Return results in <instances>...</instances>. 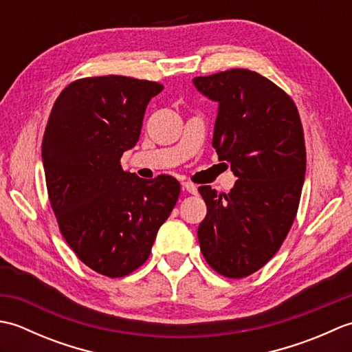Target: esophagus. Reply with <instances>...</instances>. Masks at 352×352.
I'll return each mask as SVG.
<instances>
[{
  "label": "esophagus",
  "instance_id": "obj_1",
  "mask_svg": "<svg viewBox=\"0 0 352 352\" xmlns=\"http://www.w3.org/2000/svg\"><path fill=\"white\" fill-rule=\"evenodd\" d=\"M182 186H183V189H184L186 192H189V193H197V192H198L197 186L193 184V183H190V182H183Z\"/></svg>",
  "mask_w": 352,
  "mask_h": 352
}]
</instances>
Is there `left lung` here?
Returning a JSON list of instances; mask_svg holds the SVG:
<instances>
[{
  "mask_svg": "<svg viewBox=\"0 0 352 352\" xmlns=\"http://www.w3.org/2000/svg\"><path fill=\"white\" fill-rule=\"evenodd\" d=\"M193 85L219 104L213 148L237 177L228 193L198 189L207 204L201 252L218 274L243 278L275 256L295 221L307 162L302 124L290 96L254 71L195 77Z\"/></svg>",
  "mask_w": 352,
  "mask_h": 352,
  "instance_id": "left-lung-1",
  "label": "left lung"
}]
</instances>
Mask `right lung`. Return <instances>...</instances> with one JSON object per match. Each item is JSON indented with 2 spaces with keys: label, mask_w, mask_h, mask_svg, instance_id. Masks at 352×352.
<instances>
[{
  "label": "right lung",
  "mask_w": 352,
  "mask_h": 352,
  "mask_svg": "<svg viewBox=\"0 0 352 352\" xmlns=\"http://www.w3.org/2000/svg\"><path fill=\"white\" fill-rule=\"evenodd\" d=\"M163 86L124 76L72 81L58 95L42 140L52 212L71 250L95 272L119 278L151 252L180 183L144 180L121 168L138 144L149 100Z\"/></svg>",
  "instance_id": "right-lung-1"
}]
</instances>
